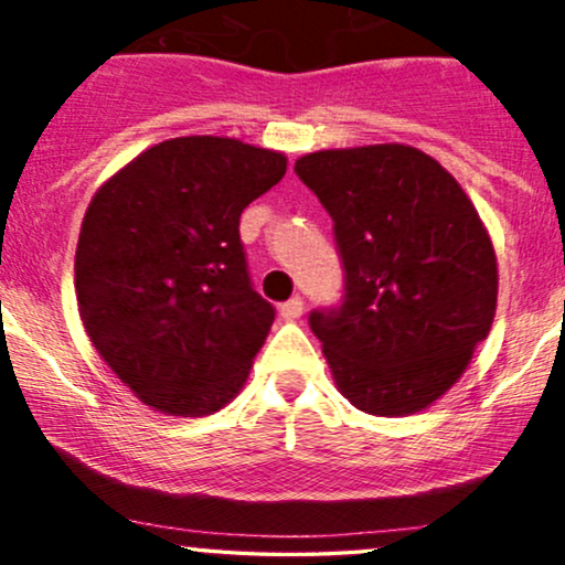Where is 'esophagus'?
<instances>
[{
	"instance_id": "esophagus-1",
	"label": "esophagus",
	"mask_w": 565,
	"mask_h": 565,
	"mask_svg": "<svg viewBox=\"0 0 565 565\" xmlns=\"http://www.w3.org/2000/svg\"><path fill=\"white\" fill-rule=\"evenodd\" d=\"M302 316V300L300 297H291L289 302L281 305V319L284 321H297Z\"/></svg>"
}]
</instances>
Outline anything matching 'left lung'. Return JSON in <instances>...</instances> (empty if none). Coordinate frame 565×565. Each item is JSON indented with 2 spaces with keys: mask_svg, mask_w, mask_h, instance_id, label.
Here are the masks:
<instances>
[{
  "mask_svg": "<svg viewBox=\"0 0 565 565\" xmlns=\"http://www.w3.org/2000/svg\"><path fill=\"white\" fill-rule=\"evenodd\" d=\"M295 172L334 220L345 302L310 313L332 380L355 408L406 417L465 374L497 313V252L449 170L377 142L305 153Z\"/></svg>",
  "mask_w": 565,
  "mask_h": 565,
  "instance_id": "1",
  "label": "left lung"
}]
</instances>
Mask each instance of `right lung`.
I'll return each mask as SVG.
<instances>
[{
  "instance_id": "obj_1",
  "label": "right lung",
  "mask_w": 565,
  "mask_h": 565,
  "mask_svg": "<svg viewBox=\"0 0 565 565\" xmlns=\"http://www.w3.org/2000/svg\"><path fill=\"white\" fill-rule=\"evenodd\" d=\"M287 153L188 135L146 148L89 199L74 260L89 342L135 398L206 417L236 398L274 323L246 276L238 217Z\"/></svg>"
}]
</instances>
